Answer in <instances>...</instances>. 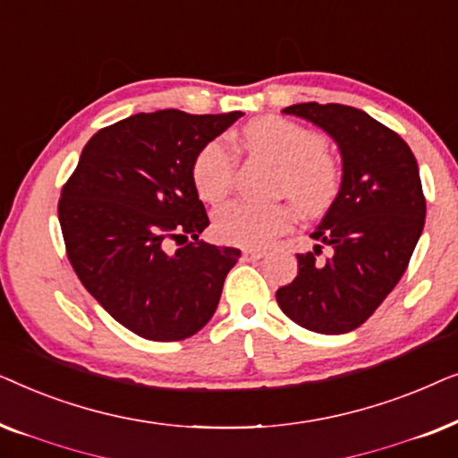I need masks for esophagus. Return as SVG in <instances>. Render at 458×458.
I'll return each mask as SVG.
<instances>
[{"mask_svg":"<svg viewBox=\"0 0 458 458\" xmlns=\"http://www.w3.org/2000/svg\"><path fill=\"white\" fill-rule=\"evenodd\" d=\"M265 254H267L265 250H256V248H246V250H243V256H246L248 260H259Z\"/></svg>","mask_w":458,"mask_h":458,"instance_id":"34e87169","label":"esophagus"}]
</instances>
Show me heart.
<instances>
[{"label": "heart", "mask_w": 458, "mask_h": 458, "mask_svg": "<svg viewBox=\"0 0 458 458\" xmlns=\"http://www.w3.org/2000/svg\"><path fill=\"white\" fill-rule=\"evenodd\" d=\"M243 141L279 166L277 191L293 199L304 215H321L340 190L335 160L323 140L302 124L281 116L256 118L243 129ZM193 185L206 202H221L233 185L235 154L227 141L215 140L193 162ZM296 212L290 204L233 202L216 212V233L237 246H265L292 227Z\"/></svg>", "instance_id": "heart-1"}]
</instances>
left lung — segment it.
<instances>
[{
  "label": "left lung",
  "mask_w": 458,
  "mask_h": 458,
  "mask_svg": "<svg viewBox=\"0 0 458 458\" xmlns=\"http://www.w3.org/2000/svg\"><path fill=\"white\" fill-rule=\"evenodd\" d=\"M284 114L317 124L335 141L342 183L310 233L315 252L298 254L296 279L275 296L300 327L348 334L396 287L421 237L425 198L417 160L403 137L352 106L293 104ZM321 242L332 250L325 263L316 260Z\"/></svg>",
  "instance_id": "obj_1"
}]
</instances>
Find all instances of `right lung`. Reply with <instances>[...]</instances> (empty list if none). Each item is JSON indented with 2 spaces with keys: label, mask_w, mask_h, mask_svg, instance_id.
<instances>
[{
  "label": "right lung",
  "mask_w": 458,
  "mask_h": 458,
  "mask_svg": "<svg viewBox=\"0 0 458 458\" xmlns=\"http://www.w3.org/2000/svg\"><path fill=\"white\" fill-rule=\"evenodd\" d=\"M240 116L140 112L99 129L62 187L58 218L74 273L140 337L185 340L215 315L242 252L198 240L210 221L191 173L199 149Z\"/></svg>",
  "instance_id": "obj_1"
}]
</instances>
